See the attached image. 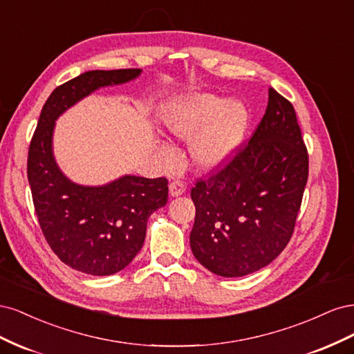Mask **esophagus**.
<instances>
[{
  "label": "esophagus",
  "mask_w": 354,
  "mask_h": 354,
  "mask_svg": "<svg viewBox=\"0 0 354 354\" xmlns=\"http://www.w3.org/2000/svg\"><path fill=\"white\" fill-rule=\"evenodd\" d=\"M185 192H186V185L183 183V181L174 180V181H171V183H169V195L173 198L183 195Z\"/></svg>",
  "instance_id": "1"
}]
</instances>
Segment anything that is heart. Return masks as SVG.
Returning <instances> with one entry per match:
<instances>
[{"mask_svg": "<svg viewBox=\"0 0 354 354\" xmlns=\"http://www.w3.org/2000/svg\"><path fill=\"white\" fill-rule=\"evenodd\" d=\"M171 133L194 138L192 156L202 168H217L238 146L246 125V111L241 103L224 102L216 95L199 94L181 103L168 116Z\"/></svg>", "mask_w": 354, "mask_h": 354, "instance_id": "obj_1", "label": "heart"}]
</instances>
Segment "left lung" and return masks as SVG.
<instances>
[{
	"instance_id": "obj_1",
	"label": "left lung",
	"mask_w": 354,
	"mask_h": 354,
	"mask_svg": "<svg viewBox=\"0 0 354 354\" xmlns=\"http://www.w3.org/2000/svg\"><path fill=\"white\" fill-rule=\"evenodd\" d=\"M307 177L308 153L294 106L269 88L252 137L192 187L195 259L224 277L270 264L292 236Z\"/></svg>"
}]
</instances>
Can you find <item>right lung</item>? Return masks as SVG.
Segmentation results:
<instances>
[{
	"label": "right lung",
	"mask_w": 354,
	"mask_h": 354,
	"mask_svg": "<svg viewBox=\"0 0 354 354\" xmlns=\"http://www.w3.org/2000/svg\"><path fill=\"white\" fill-rule=\"evenodd\" d=\"M140 69L90 71L50 94L28 152V180L39 227L50 248L72 269L108 276L122 270L142 250L147 218L168 201L165 177L124 176L109 185H75L53 156L55 122L85 95L137 78Z\"/></svg>",
	"instance_id": "right-lung-1"
}]
</instances>
